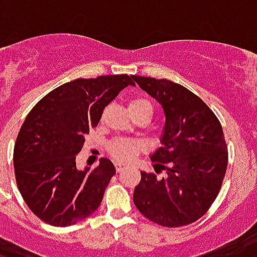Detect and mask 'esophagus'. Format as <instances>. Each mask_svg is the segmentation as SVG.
I'll return each mask as SVG.
<instances>
[{
  "label": "esophagus",
  "mask_w": 257,
  "mask_h": 257,
  "mask_svg": "<svg viewBox=\"0 0 257 257\" xmlns=\"http://www.w3.org/2000/svg\"><path fill=\"white\" fill-rule=\"evenodd\" d=\"M123 169H125V166H123L122 163H118V162L115 163V170H117V172H118V173L122 172Z\"/></svg>",
  "instance_id": "esophagus-1"
}]
</instances>
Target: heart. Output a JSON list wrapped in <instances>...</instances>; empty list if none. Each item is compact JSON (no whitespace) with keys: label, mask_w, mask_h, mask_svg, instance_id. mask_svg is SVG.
<instances>
[{"label":"heart","mask_w":257,"mask_h":257,"mask_svg":"<svg viewBox=\"0 0 257 257\" xmlns=\"http://www.w3.org/2000/svg\"><path fill=\"white\" fill-rule=\"evenodd\" d=\"M129 111L136 117L140 114L153 115V104L144 98H135L129 102ZM143 150V146L138 140L131 139H114L107 146V153L113 159L118 162H129L138 157V154Z\"/></svg>","instance_id":"b5f03b06"}]
</instances>
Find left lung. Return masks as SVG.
<instances>
[{"label": "left lung", "instance_id": "obj_1", "mask_svg": "<svg viewBox=\"0 0 257 257\" xmlns=\"http://www.w3.org/2000/svg\"><path fill=\"white\" fill-rule=\"evenodd\" d=\"M162 104L166 115L159 147L151 157L166 170L157 178L142 172L134 201L147 219L165 227L191 225L218 196L227 167V146L219 119L203 100L166 79L132 76Z\"/></svg>", "mask_w": 257, "mask_h": 257}]
</instances>
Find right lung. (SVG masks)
I'll use <instances>...</instances> for the list:
<instances>
[{"label":"right lung","instance_id":"right-lung-1","mask_svg":"<svg viewBox=\"0 0 257 257\" xmlns=\"http://www.w3.org/2000/svg\"><path fill=\"white\" fill-rule=\"evenodd\" d=\"M129 84L134 81L128 75L76 79L50 91L28 113L13 165L17 188L39 219L65 227L98 210L114 165L102 158L94 170H77L76 157L104 107Z\"/></svg>","mask_w":257,"mask_h":257}]
</instances>
